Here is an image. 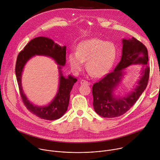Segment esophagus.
<instances>
[{
    "instance_id": "esophagus-1",
    "label": "esophagus",
    "mask_w": 160,
    "mask_h": 160,
    "mask_svg": "<svg viewBox=\"0 0 160 160\" xmlns=\"http://www.w3.org/2000/svg\"><path fill=\"white\" fill-rule=\"evenodd\" d=\"M80 83L81 85H89L91 84L90 82H89L88 81H86L85 80H82L80 81Z\"/></svg>"
}]
</instances>
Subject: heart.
Here are the masks:
<instances>
[{
	"label": "heart",
	"instance_id": "b5f03b06",
	"mask_svg": "<svg viewBox=\"0 0 160 160\" xmlns=\"http://www.w3.org/2000/svg\"><path fill=\"white\" fill-rule=\"evenodd\" d=\"M118 56V49L113 42L92 38L82 41L77 53H71L68 61L75 72H80L86 62V68L94 77H102L113 67Z\"/></svg>",
	"mask_w": 160,
	"mask_h": 160
}]
</instances>
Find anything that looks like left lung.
Segmentation results:
<instances>
[{
    "mask_svg": "<svg viewBox=\"0 0 160 160\" xmlns=\"http://www.w3.org/2000/svg\"><path fill=\"white\" fill-rule=\"evenodd\" d=\"M121 59L114 70L92 86L93 106L95 112L105 118H118L125 113L136 103L146 89L148 83L150 68L148 52L143 43L135 38L122 39ZM142 63V76L133 92L126 97H119L113 94L125 72V68L130 65Z\"/></svg>",
    "mask_w": 160,
    "mask_h": 160,
    "instance_id": "obj_1",
    "label": "left lung"
}]
</instances>
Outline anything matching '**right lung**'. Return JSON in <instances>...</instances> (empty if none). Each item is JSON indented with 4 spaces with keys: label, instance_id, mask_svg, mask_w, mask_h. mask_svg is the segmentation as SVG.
Returning a JSON list of instances; mask_svg holds the SVG:
<instances>
[{
    "label": "right lung",
    "instance_id": "add662e5",
    "mask_svg": "<svg viewBox=\"0 0 160 160\" xmlns=\"http://www.w3.org/2000/svg\"><path fill=\"white\" fill-rule=\"evenodd\" d=\"M66 47H61L53 40L46 37H38L32 39L18 55L15 73L20 93L26 108L38 118L52 121L61 118L68 110L70 92L77 79L69 75L65 78L61 69L66 64ZM34 55L48 56L53 58L59 65L60 87L58 94L47 106L39 107L31 103L26 97L21 86V75L26 62Z\"/></svg>",
    "mask_w": 160,
    "mask_h": 160
}]
</instances>
